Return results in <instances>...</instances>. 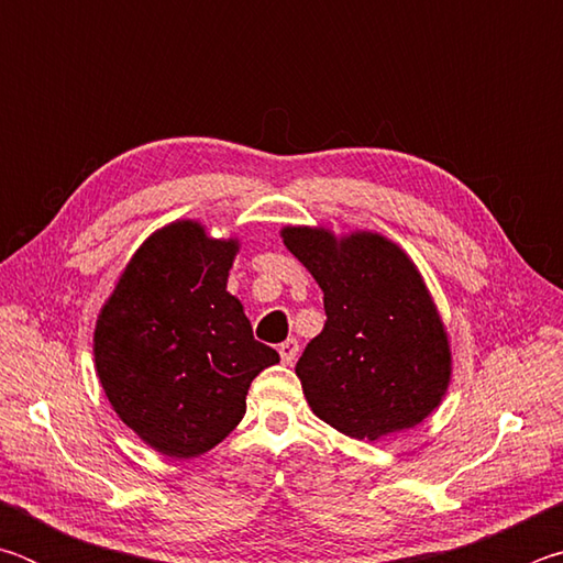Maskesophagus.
Returning a JSON list of instances; mask_svg holds the SVG:
<instances>
[{
  "instance_id": "34e87169",
  "label": "esophagus",
  "mask_w": 563,
  "mask_h": 563,
  "mask_svg": "<svg viewBox=\"0 0 563 563\" xmlns=\"http://www.w3.org/2000/svg\"><path fill=\"white\" fill-rule=\"evenodd\" d=\"M278 352H280V360H283V365H292L295 362V357H298V340H285L283 345L278 347Z\"/></svg>"
}]
</instances>
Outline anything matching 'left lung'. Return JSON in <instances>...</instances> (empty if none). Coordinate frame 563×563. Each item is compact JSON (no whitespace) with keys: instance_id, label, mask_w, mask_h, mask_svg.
<instances>
[{"instance_id":"1","label":"left lung","mask_w":563,"mask_h":563,"mask_svg":"<svg viewBox=\"0 0 563 563\" xmlns=\"http://www.w3.org/2000/svg\"><path fill=\"white\" fill-rule=\"evenodd\" d=\"M280 235L325 295V328L295 365L312 412L367 442L430 417L450 387L452 350L412 258L373 231L285 225Z\"/></svg>"}]
</instances>
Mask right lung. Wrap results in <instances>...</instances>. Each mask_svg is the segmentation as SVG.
<instances>
[{
	"label": "right lung",
	"mask_w": 563,
	"mask_h": 563,
	"mask_svg": "<svg viewBox=\"0 0 563 563\" xmlns=\"http://www.w3.org/2000/svg\"><path fill=\"white\" fill-rule=\"evenodd\" d=\"M238 238L198 221L151 233L99 312L93 362L113 412L176 460L213 450L245 415L247 387L280 362L225 290Z\"/></svg>",
	"instance_id": "obj_1"
}]
</instances>
